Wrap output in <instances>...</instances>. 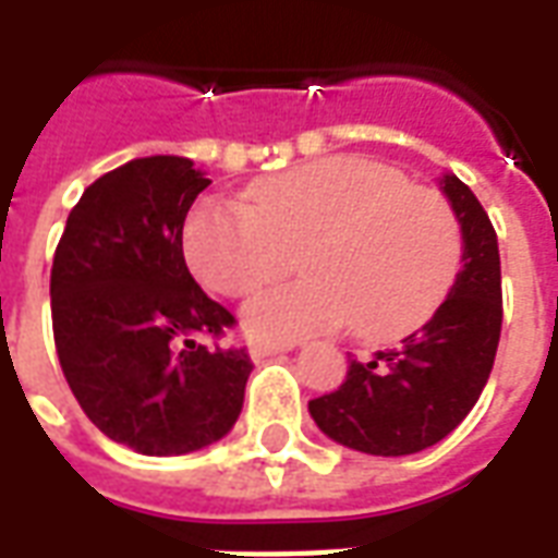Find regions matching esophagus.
<instances>
[{
  "mask_svg": "<svg viewBox=\"0 0 558 558\" xmlns=\"http://www.w3.org/2000/svg\"><path fill=\"white\" fill-rule=\"evenodd\" d=\"M295 343H275V340H254L251 343V359L254 362H263V359H271L278 352H290Z\"/></svg>",
  "mask_w": 558,
  "mask_h": 558,
  "instance_id": "obj_1",
  "label": "esophagus"
}]
</instances>
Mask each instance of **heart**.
<instances>
[{"label":"heart","instance_id":"obj_1","mask_svg":"<svg viewBox=\"0 0 558 558\" xmlns=\"http://www.w3.org/2000/svg\"><path fill=\"white\" fill-rule=\"evenodd\" d=\"M184 256L208 290L244 299L302 256L299 283L244 311L259 338H304L352 323L386 343L427 326L463 266L451 203L371 158H326L256 182L247 208L208 199L184 220Z\"/></svg>","mask_w":558,"mask_h":558}]
</instances>
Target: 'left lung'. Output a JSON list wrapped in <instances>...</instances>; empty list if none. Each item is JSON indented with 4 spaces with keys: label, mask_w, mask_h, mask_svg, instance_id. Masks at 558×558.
Masks as SVG:
<instances>
[{
    "label": "left lung",
    "mask_w": 558,
    "mask_h": 558,
    "mask_svg": "<svg viewBox=\"0 0 558 558\" xmlns=\"http://www.w3.org/2000/svg\"><path fill=\"white\" fill-rule=\"evenodd\" d=\"M463 230V268L448 302L400 347L352 359L338 391L307 410L319 430L364 454L400 457L430 448L478 403L502 335L499 244L478 196L442 179Z\"/></svg>",
    "instance_id": "left-lung-1"
}]
</instances>
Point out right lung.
Returning a JSON list of instances; mask_svg holds the SVG:
<instances>
[{
  "label": "right lung",
  "instance_id": "right-lung-1",
  "mask_svg": "<svg viewBox=\"0 0 558 558\" xmlns=\"http://www.w3.org/2000/svg\"><path fill=\"white\" fill-rule=\"evenodd\" d=\"M211 179L175 155L128 160L68 215L50 271L56 355L86 418L140 454H187L239 418L254 362L235 316L184 266L187 208Z\"/></svg>",
  "mask_w": 558,
  "mask_h": 558
}]
</instances>
